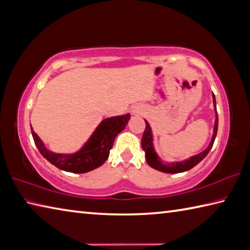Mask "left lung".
Listing matches in <instances>:
<instances>
[{
  "mask_svg": "<svg viewBox=\"0 0 250 250\" xmlns=\"http://www.w3.org/2000/svg\"><path fill=\"white\" fill-rule=\"evenodd\" d=\"M212 98H213V105L214 109L216 111V103H215V97L212 93ZM146 122V128L143 135V139H141V147H143V150L145 151V157H146V161L149 164L150 167L158 169L160 172H164V173H171V174H176V173H182V172H186L188 169H190L197 166L201 160H204L206 158V155L209 153V151L212 148L215 136H216V131H218V123H219V119H218V113L215 112V123H214V129H213V136L212 139H211V143L208 146V148L204 151L200 152L199 154H196L194 157H191L190 159L185 160V161L182 162H173V163H163L161 160L159 159L154 151L153 148V139H152V133H151V128H150V125L147 121Z\"/></svg>",
  "mask_w": 250,
  "mask_h": 250,
  "instance_id": "left-lung-1",
  "label": "left lung"
}]
</instances>
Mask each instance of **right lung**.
<instances>
[{
    "label": "right lung",
    "instance_id": "add662e5",
    "mask_svg": "<svg viewBox=\"0 0 250 250\" xmlns=\"http://www.w3.org/2000/svg\"><path fill=\"white\" fill-rule=\"evenodd\" d=\"M129 119L130 115L125 114L103 120L83 147L73 154L52 152L45 148L32 127L31 134L39 152L51 164L70 173H87L101 167L106 161L115 137L125 128Z\"/></svg>",
    "mask_w": 250,
    "mask_h": 250
}]
</instances>
